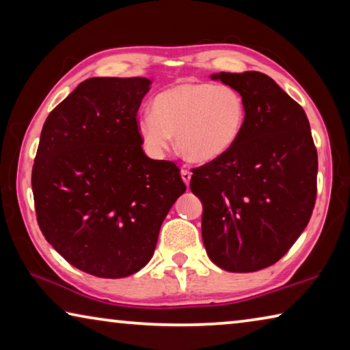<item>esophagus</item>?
Wrapping results in <instances>:
<instances>
[{
    "mask_svg": "<svg viewBox=\"0 0 350 350\" xmlns=\"http://www.w3.org/2000/svg\"><path fill=\"white\" fill-rule=\"evenodd\" d=\"M180 176H182V180L187 183H189V179H191V173H189V171L187 170V168H182V171H180Z\"/></svg>",
    "mask_w": 350,
    "mask_h": 350,
    "instance_id": "1",
    "label": "esophagus"
}]
</instances>
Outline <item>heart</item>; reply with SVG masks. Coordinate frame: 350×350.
<instances>
[{
	"label": "heart",
	"mask_w": 350,
	"mask_h": 350,
	"mask_svg": "<svg viewBox=\"0 0 350 350\" xmlns=\"http://www.w3.org/2000/svg\"><path fill=\"white\" fill-rule=\"evenodd\" d=\"M245 120V100L234 88L185 81L157 94L152 112L140 116L137 129L154 157L168 150L176 134L177 150L187 161L208 163L238 144Z\"/></svg>",
	"instance_id": "b5f03b06"
}]
</instances>
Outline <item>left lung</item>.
<instances>
[{"label": "left lung", "instance_id": "8db88e82", "mask_svg": "<svg viewBox=\"0 0 350 350\" xmlns=\"http://www.w3.org/2000/svg\"><path fill=\"white\" fill-rule=\"evenodd\" d=\"M241 92V139L225 156L193 168L202 239L217 267L248 273L270 267L309 224L317 199L318 154L304 109L256 70L211 75Z\"/></svg>", "mask_w": 350, "mask_h": 350}]
</instances>
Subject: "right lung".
Here are the masks:
<instances>
[{
	"instance_id": "right-lung-1",
	"label": "right lung",
	"mask_w": 350,
	"mask_h": 350,
	"mask_svg": "<svg viewBox=\"0 0 350 350\" xmlns=\"http://www.w3.org/2000/svg\"><path fill=\"white\" fill-rule=\"evenodd\" d=\"M150 85L142 77L88 79L41 131L32 168L40 230L69 264L98 278L145 267L187 189L174 162L142 150L137 111Z\"/></svg>"
}]
</instances>
